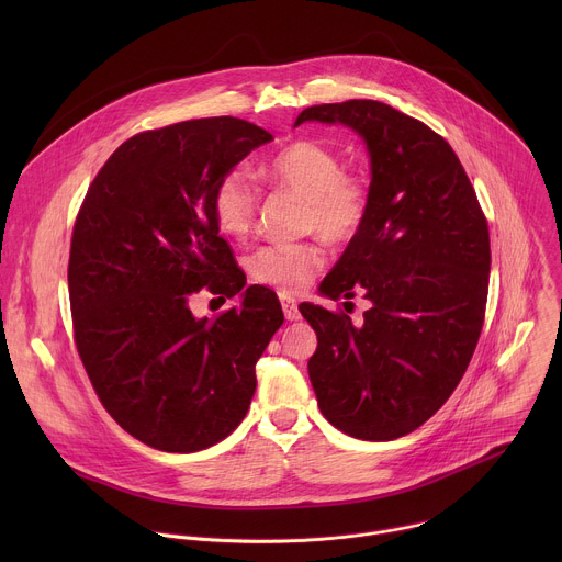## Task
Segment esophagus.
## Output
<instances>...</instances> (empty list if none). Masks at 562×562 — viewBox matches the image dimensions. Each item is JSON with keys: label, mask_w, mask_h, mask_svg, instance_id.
I'll return each instance as SVG.
<instances>
[{"label": "esophagus", "mask_w": 562, "mask_h": 562, "mask_svg": "<svg viewBox=\"0 0 562 562\" xmlns=\"http://www.w3.org/2000/svg\"><path fill=\"white\" fill-rule=\"evenodd\" d=\"M280 302H282V311H284V317L286 319H300V308H297V302L291 297V295H280Z\"/></svg>", "instance_id": "esophagus-1"}]
</instances>
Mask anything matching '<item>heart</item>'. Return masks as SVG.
<instances>
[{"label": "heart", "mask_w": 562, "mask_h": 562, "mask_svg": "<svg viewBox=\"0 0 562 562\" xmlns=\"http://www.w3.org/2000/svg\"><path fill=\"white\" fill-rule=\"evenodd\" d=\"M258 176L297 195L304 204L302 228L334 247H345L362 231L369 215V191L362 180L345 173L340 155L315 139H293L258 167ZM217 228L235 239L249 235L258 211V189L251 178L233 169L215 187L211 200ZM325 258L311 243L267 245L249 260L254 280L280 291L306 286L323 269Z\"/></svg>", "instance_id": "heart-1"}]
</instances>
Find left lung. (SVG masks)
I'll return each mask as SVG.
<instances>
[{
	"mask_svg": "<svg viewBox=\"0 0 562 562\" xmlns=\"http://www.w3.org/2000/svg\"><path fill=\"white\" fill-rule=\"evenodd\" d=\"M345 124L367 146L369 215L319 284L371 302L364 323L302 302L317 336L308 378L323 416L360 440H395L425 425L458 386L485 319L490 228L453 148L427 124L375 100L304 109Z\"/></svg>",
	"mask_w": 562,
	"mask_h": 562,
	"instance_id": "8db88e82",
	"label": "left lung"
}]
</instances>
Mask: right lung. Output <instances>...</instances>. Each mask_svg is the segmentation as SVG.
Returning <instances> with one entry per match:
<instances>
[{
    "instance_id": "right-lung-1",
    "label": "right lung",
    "mask_w": 562,
    "mask_h": 562,
    "mask_svg": "<svg viewBox=\"0 0 562 562\" xmlns=\"http://www.w3.org/2000/svg\"><path fill=\"white\" fill-rule=\"evenodd\" d=\"M271 139L228 115L137 133L106 159L77 213L75 345L104 409L153 449L200 451L243 423L256 362L284 323L271 289L245 286L211 209L217 182ZM204 285L239 294L240 306L195 318L188 302Z\"/></svg>"
}]
</instances>
